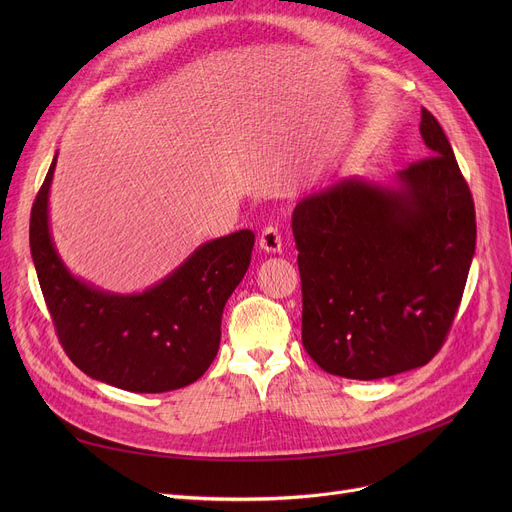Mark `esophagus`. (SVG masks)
Wrapping results in <instances>:
<instances>
[{"label": "esophagus", "instance_id": "esophagus-1", "mask_svg": "<svg viewBox=\"0 0 512 512\" xmlns=\"http://www.w3.org/2000/svg\"><path fill=\"white\" fill-rule=\"evenodd\" d=\"M259 247L265 253H280L282 251V236L276 226H265L259 236Z\"/></svg>", "mask_w": 512, "mask_h": 512}]
</instances>
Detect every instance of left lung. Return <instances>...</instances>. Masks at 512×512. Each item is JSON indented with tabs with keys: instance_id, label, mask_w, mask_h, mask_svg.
Returning a JSON list of instances; mask_svg holds the SVG:
<instances>
[{
	"instance_id": "1",
	"label": "left lung",
	"mask_w": 512,
	"mask_h": 512,
	"mask_svg": "<svg viewBox=\"0 0 512 512\" xmlns=\"http://www.w3.org/2000/svg\"><path fill=\"white\" fill-rule=\"evenodd\" d=\"M432 155L398 186L344 178L297 203L303 346L332 375L380 380L442 348L475 253V205L438 120L421 110Z\"/></svg>"
}]
</instances>
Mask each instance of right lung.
I'll return each instance as SVG.
<instances>
[{"instance_id": "1", "label": "right lung", "mask_w": 512, "mask_h": 512, "mask_svg": "<svg viewBox=\"0 0 512 512\" xmlns=\"http://www.w3.org/2000/svg\"><path fill=\"white\" fill-rule=\"evenodd\" d=\"M53 157L31 211V253L45 305L70 361L110 386L157 394L197 382L218 355L222 313L251 263L255 234L201 245L141 294L103 292L74 278L49 234Z\"/></svg>"}]
</instances>
